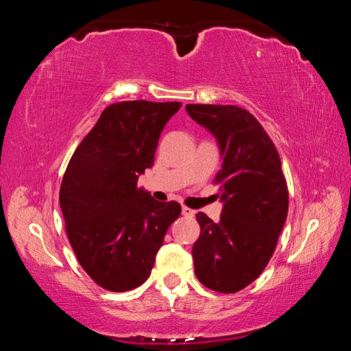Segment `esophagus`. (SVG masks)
<instances>
[{"mask_svg":"<svg viewBox=\"0 0 351 351\" xmlns=\"http://www.w3.org/2000/svg\"><path fill=\"white\" fill-rule=\"evenodd\" d=\"M182 215L184 217H193L195 215V210L189 209V207H186V206H182Z\"/></svg>","mask_w":351,"mask_h":351,"instance_id":"esophagus-1","label":"esophagus"}]
</instances>
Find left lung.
Listing matches in <instances>:
<instances>
[{
	"label": "left lung",
	"instance_id": "left-lung-1",
	"mask_svg": "<svg viewBox=\"0 0 351 351\" xmlns=\"http://www.w3.org/2000/svg\"><path fill=\"white\" fill-rule=\"evenodd\" d=\"M213 134L223 165L215 182L223 210L218 223L197 213L201 228L192 255L195 274L209 289L237 293L271 260L288 215V187L276 145L251 112L235 105H186Z\"/></svg>",
	"mask_w": 351,
	"mask_h": 351
}]
</instances>
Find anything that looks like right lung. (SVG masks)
<instances>
[{
    "label": "right lung",
    "mask_w": 351,
    "mask_h": 351,
    "mask_svg": "<svg viewBox=\"0 0 351 351\" xmlns=\"http://www.w3.org/2000/svg\"><path fill=\"white\" fill-rule=\"evenodd\" d=\"M180 102H117L106 106L64 171L60 207L82 268L114 293L150 277L167 229L180 217L176 201L159 203L138 178L154 161L165 123Z\"/></svg>",
    "instance_id": "add662e5"
}]
</instances>
